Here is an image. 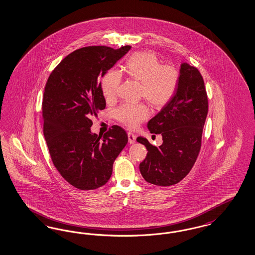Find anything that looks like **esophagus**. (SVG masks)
Listing matches in <instances>:
<instances>
[{
    "label": "esophagus",
    "instance_id": "1",
    "mask_svg": "<svg viewBox=\"0 0 255 255\" xmlns=\"http://www.w3.org/2000/svg\"><path fill=\"white\" fill-rule=\"evenodd\" d=\"M135 138H136L135 134H133L132 132H128V140H129L130 144H133L135 142Z\"/></svg>",
    "mask_w": 255,
    "mask_h": 255
}]
</instances>
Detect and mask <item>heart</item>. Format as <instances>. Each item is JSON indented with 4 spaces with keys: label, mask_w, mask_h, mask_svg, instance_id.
<instances>
[{
    "label": "heart",
    "mask_w": 255,
    "mask_h": 255,
    "mask_svg": "<svg viewBox=\"0 0 255 255\" xmlns=\"http://www.w3.org/2000/svg\"><path fill=\"white\" fill-rule=\"evenodd\" d=\"M124 70L133 80L141 82L143 97L155 107L164 106L173 98L179 81L178 70L169 64H161L153 52H137L126 62ZM122 74L111 69L102 78L101 87L106 100H112L119 90ZM150 116L144 103H123L117 110L119 122L129 128H135Z\"/></svg>",
    "instance_id": "1"
}]
</instances>
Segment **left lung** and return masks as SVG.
Listing matches in <instances>:
<instances>
[{"mask_svg": "<svg viewBox=\"0 0 255 255\" xmlns=\"http://www.w3.org/2000/svg\"><path fill=\"white\" fill-rule=\"evenodd\" d=\"M208 114V97L200 72L183 62L173 98L148 122L152 133H160L163 143L153 146L142 136L136 138L148 153L139 164L143 178L157 186L178 183L190 173L201 147Z\"/></svg>", "mask_w": 255, "mask_h": 255, "instance_id": "obj_1", "label": "left lung"}]
</instances>
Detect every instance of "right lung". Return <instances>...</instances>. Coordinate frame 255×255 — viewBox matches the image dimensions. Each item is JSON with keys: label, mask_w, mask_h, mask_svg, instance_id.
Wrapping results in <instances>:
<instances>
[{"label": "right lung", "mask_w": 255, "mask_h": 255, "mask_svg": "<svg viewBox=\"0 0 255 255\" xmlns=\"http://www.w3.org/2000/svg\"><path fill=\"white\" fill-rule=\"evenodd\" d=\"M131 49L86 46L66 56L52 71L43 93V134L52 161L77 189L107 183L113 164L128 142L114 125L103 137L91 132L92 118L106 106L101 79Z\"/></svg>", "instance_id": "right-lung-1"}]
</instances>
